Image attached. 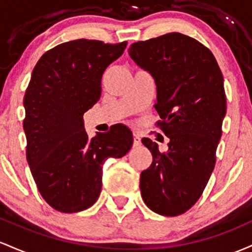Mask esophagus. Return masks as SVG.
I'll list each match as a JSON object with an SVG mask.
<instances>
[{
	"mask_svg": "<svg viewBox=\"0 0 252 252\" xmlns=\"http://www.w3.org/2000/svg\"><path fill=\"white\" fill-rule=\"evenodd\" d=\"M140 144H141L140 137L138 134H134L133 135V145L134 146H140Z\"/></svg>",
	"mask_w": 252,
	"mask_h": 252,
	"instance_id": "esophagus-1",
	"label": "esophagus"
}]
</instances>
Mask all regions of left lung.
Returning a JSON list of instances; mask_svg holds the SVG:
<instances>
[{
  "label": "left lung",
  "mask_w": 252,
  "mask_h": 252,
  "mask_svg": "<svg viewBox=\"0 0 252 252\" xmlns=\"http://www.w3.org/2000/svg\"><path fill=\"white\" fill-rule=\"evenodd\" d=\"M128 53L156 82V125L170 139L166 152L141 140L152 154L140 174L141 197L160 216H180L200 199L216 165L226 114L221 70L205 45L177 32L133 42Z\"/></svg>",
  "instance_id": "8db88e82"
}]
</instances>
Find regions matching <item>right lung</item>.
I'll use <instances>...</instances> for the list:
<instances>
[{
  "instance_id": "right-lung-1",
  "label": "right lung",
  "mask_w": 252,
  "mask_h": 252,
  "mask_svg": "<svg viewBox=\"0 0 252 252\" xmlns=\"http://www.w3.org/2000/svg\"><path fill=\"white\" fill-rule=\"evenodd\" d=\"M77 39L45 52L33 69L24 97L26 157L39 193L53 210L76 213L98 199L107 158L125 156L131 129L118 124L89 138L83 114L101 96V78L126 49Z\"/></svg>"
}]
</instances>
